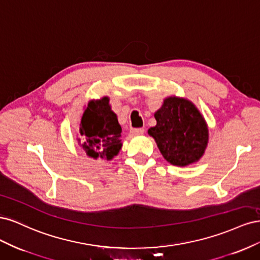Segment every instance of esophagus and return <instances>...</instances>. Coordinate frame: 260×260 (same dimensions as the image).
I'll use <instances>...</instances> for the list:
<instances>
[{"mask_svg": "<svg viewBox=\"0 0 260 260\" xmlns=\"http://www.w3.org/2000/svg\"><path fill=\"white\" fill-rule=\"evenodd\" d=\"M131 133L135 136H141L144 133V129L143 128H136V129H131Z\"/></svg>", "mask_w": 260, "mask_h": 260, "instance_id": "obj_1", "label": "esophagus"}]
</instances>
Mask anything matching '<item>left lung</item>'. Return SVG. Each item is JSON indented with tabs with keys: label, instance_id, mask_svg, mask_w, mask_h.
I'll list each match as a JSON object with an SVG mask.
<instances>
[{
	"label": "left lung",
	"instance_id": "8db88e82",
	"mask_svg": "<svg viewBox=\"0 0 260 260\" xmlns=\"http://www.w3.org/2000/svg\"><path fill=\"white\" fill-rule=\"evenodd\" d=\"M154 116L157 123L147 132L168 162L184 167L204 155L208 143V128L192 102L169 96Z\"/></svg>",
	"mask_w": 260,
	"mask_h": 260
}]
</instances>
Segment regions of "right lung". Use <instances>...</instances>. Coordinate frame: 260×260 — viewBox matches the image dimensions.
Returning <instances> with one entry per match:
<instances>
[{"label": "right lung", "instance_id": "right-lung-1", "mask_svg": "<svg viewBox=\"0 0 260 260\" xmlns=\"http://www.w3.org/2000/svg\"><path fill=\"white\" fill-rule=\"evenodd\" d=\"M80 136V146L93 159L111 160L119 153L121 127L107 96L89 102L81 118Z\"/></svg>", "mask_w": 260, "mask_h": 260}]
</instances>
